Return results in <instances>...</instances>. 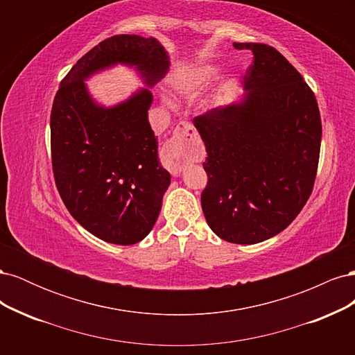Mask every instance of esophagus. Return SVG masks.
Segmentation results:
<instances>
[{"mask_svg":"<svg viewBox=\"0 0 355 355\" xmlns=\"http://www.w3.org/2000/svg\"><path fill=\"white\" fill-rule=\"evenodd\" d=\"M200 139L196 127L188 121L178 124L176 130L163 148V161L173 176H179L184 168L200 157Z\"/></svg>","mask_w":355,"mask_h":355,"instance_id":"34e87169","label":"esophagus"}]
</instances>
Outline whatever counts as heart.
I'll list each match as a JSON object with an SVG mask.
<instances>
[{
    "label": "heart",
    "instance_id": "1",
    "mask_svg": "<svg viewBox=\"0 0 355 355\" xmlns=\"http://www.w3.org/2000/svg\"><path fill=\"white\" fill-rule=\"evenodd\" d=\"M219 72L214 65H201L189 72L178 75L173 80V87L184 94H194L197 90L210 83Z\"/></svg>",
    "mask_w": 355,
    "mask_h": 355
}]
</instances>
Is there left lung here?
Here are the masks:
<instances>
[{"mask_svg":"<svg viewBox=\"0 0 355 355\" xmlns=\"http://www.w3.org/2000/svg\"><path fill=\"white\" fill-rule=\"evenodd\" d=\"M234 47L253 55L243 103L194 118L207 151L201 207L218 237L254 244L286 230L313 192L321 116L314 92L280 51L263 42Z\"/></svg>","mask_w":355,"mask_h":355,"instance_id":"1","label":"left lung"}]
</instances>
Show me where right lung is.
I'll return each mask as SVG.
<instances>
[{
	"mask_svg": "<svg viewBox=\"0 0 355 355\" xmlns=\"http://www.w3.org/2000/svg\"><path fill=\"white\" fill-rule=\"evenodd\" d=\"M116 62L136 65L148 85L168 69L164 49L151 37L114 35L85 53L53 101L51 167L63 204L83 228L103 241L130 245L153 230L170 173L159 164L148 121L149 90L110 110L90 99L83 80Z\"/></svg>",
	"mask_w": 355,
	"mask_h": 355,
	"instance_id": "obj_1",
	"label": "right lung"
}]
</instances>
